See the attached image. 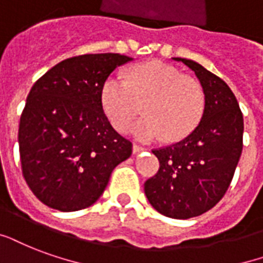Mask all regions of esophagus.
Segmentation results:
<instances>
[{
	"label": "esophagus",
	"mask_w": 263,
	"mask_h": 263,
	"mask_svg": "<svg viewBox=\"0 0 263 263\" xmlns=\"http://www.w3.org/2000/svg\"><path fill=\"white\" fill-rule=\"evenodd\" d=\"M145 148L143 147V145H140V144H133V153L134 154H139L141 153V151H144Z\"/></svg>",
	"instance_id": "34e87169"
}]
</instances>
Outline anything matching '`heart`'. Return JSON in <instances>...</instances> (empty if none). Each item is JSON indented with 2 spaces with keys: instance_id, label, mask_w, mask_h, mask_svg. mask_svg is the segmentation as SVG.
Wrapping results in <instances>:
<instances>
[{
  "instance_id": "b5f03b06",
  "label": "heart",
  "mask_w": 263,
  "mask_h": 263,
  "mask_svg": "<svg viewBox=\"0 0 263 263\" xmlns=\"http://www.w3.org/2000/svg\"><path fill=\"white\" fill-rule=\"evenodd\" d=\"M144 101L145 116L133 124L132 132L145 141L161 136L167 141L183 139L195 129L205 109L201 84L159 61L136 65L127 79L110 74L102 84L104 110L120 132L137 118Z\"/></svg>"
}]
</instances>
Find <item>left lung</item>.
<instances>
[{"instance_id": "1", "label": "left lung", "mask_w": 263, "mask_h": 263, "mask_svg": "<svg viewBox=\"0 0 263 263\" xmlns=\"http://www.w3.org/2000/svg\"><path fill=\"white\" fill-rule=\"evenodd\" d=\"M205 94L198 126L185 139L155 148L157 175L144 183L149 204L173 219L199 216L226 194L242 151L244 120L230 87L199 64L184 58Z\"/></svg>"}]
</instances>
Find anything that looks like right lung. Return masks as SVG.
<instances>
[{
	"mask_svg": "<svg viewBox=\"0 0 263 263\" xmlns=\"http://www.w3.org/2000/svg\"><path fill=\"white\" fill-rule=\"evenodd\" d=\"M120 54H86L59 62L33 84L19 123L22 173L49 208L73 212L101 197L110 173L133 144L102 109V84Z\"/></svg>",
	"mask_w": 263,
	"mask_h": 263,
	"instance_id": "right-lung-1",
	"label": "right lung"
}]
</instances>
